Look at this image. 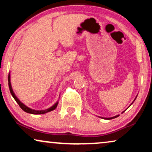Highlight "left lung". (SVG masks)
<instances>
[{
	"label": "left lung",
	"mask_w": 152,
	"mask_h": 152,
	"mask_svg": "<svg viewBox=\"0 0 152 152\" xmlns=\"http://www.w3.org/2000/svg\"><path fill=\"white\" fill-rule=\"evenodd\" d=\"M118 116H119V115H116V116H114V117H112V118H106V119H107V120H111V119H113V118H117V117H118Z\"/></svg>",
	"instance_id": "obj_1"
}]
</instances>
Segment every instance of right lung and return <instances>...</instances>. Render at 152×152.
Masks as SVG:
<instances>
[{
	"instance_id": "obj_1",
	"label": "right lung",
	"mask_w": 152,
	"mask_h": 152,
	"mask_svg": "<svg viewBox=\"0 0 152 152\" xmlns=\"http://www.w3.org/2000/svg\"><path fill=\"white\" fill-rule=\"evenodd\" d=\"M8 81H9V88H10V93H11V94L12 95V97H14V99H15L16 102L18 103V104L19 105V107L21 108V109L23 110L24 111L27 112V113H32V114H43V113H48V112L49 111H53L54 109H56V107H57V104H58V102H56L55 104H54L53 107L49 108V109H48L46 110H44V111H36V110H33V109H31L30 108H28V107H26V105L23 104L21 102H20L19 99L17 98V97L16 96L15 94H14L13 90H12V86H11V83H10V75L9 74V76H8Z\"/></svg>"
}]
</instances>
